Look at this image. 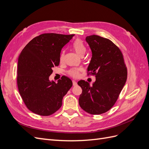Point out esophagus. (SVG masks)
Returning a JSON list of instances; mask_svg holds the SVG:
<instances>
[{
	"label": "esophagus",
	"mask_w": 149,
	"mask_h": 149,
	"mask_svg": "<svg viewBox=\"0 0 149 149\" xmlns=\"http://www.w3.org/2000/svg\"><path fill=\"white\" fill-rule=\"evenodd\" d=\"M73 86H76V85H77V83H76V81H73Z\"/></svg>",
	"instance_id": "1"
}]
</instances>
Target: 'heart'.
Returning a JSON list of instances; mask_svg holds the SVG:
<instances>
[{
  "label": "heart",
  "instance_id": "heart-1",
  "mask_svg": "<svg viewBox=\"0 0 149 149\" xmlns=\"http://www.w3.org/2000/svg\"><path fill=\"white\" fill-rule=\"evenodd\" d=\"M73 49L76 53V54L79 56H83L86 52V47L84 45V44L82 41L79 40H76V41L73 44ZM64 57V53H63L61 55L60 60L61 61L63 60ZM83 70L82 68H78V69H73L69 71V74L73 76V77L76 78L78 77L79 74V72Z\"/></svg>",
  "mask_w": 149,
  "mask_h": 149
}]
</instances>
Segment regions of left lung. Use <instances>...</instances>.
Instances as JSON below:
<instances>
[{
	"label": "left lung",
	"instance_id": "left-lung-1",
	"mask_svg": "<svg viewBox=\"0 0 149 149\" xmlns=\"http://www.w3.org/2000/svg\"><path fill=\"white\" fill-rule=\"evenodd\" d=\"M92 57L88 71L95 74L91 86L84 80L78 84L83 91L79 104L91 114H101L114 106L127 80V69L123 54L111 40L97 35L86 37Z\"/></svg>",
	"mask_w": 149,
	"mask_h": 149
}]
</instances>
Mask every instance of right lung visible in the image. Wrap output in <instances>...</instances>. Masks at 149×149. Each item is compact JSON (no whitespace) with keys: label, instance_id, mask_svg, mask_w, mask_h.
<instances>
[{"label":"right lung","instance_id":"add662e5","mask_svg":"<svg viewBox=\"0 0 149 149\" xmlns=\"http://www.w3.org/2000/svg\"><path fill=\"white\" fill-rule=\"evenodd\" d=\"M74 35L43 33L33 38L22 49L17 61V85L28 109L40 116H49L62 106L71 88L66 76L57 83L49 79L54 66L59 65L61 49Z\"/></svg>","mask_w":149,"mask_h":149}]
</instances>
